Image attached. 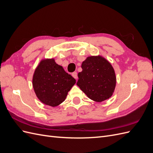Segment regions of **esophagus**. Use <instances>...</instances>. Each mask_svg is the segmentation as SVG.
<instances>
[{
  "label": "esophagus",
  "mask_w": 153,
  "mask_h": 153,
  "mask_svg": "<svg viewBox=\"0 0 153 153\" xmlns=\"http://www.w3.org/2000/svg\"><path fill=\"white\" fill-rule=\"evenodd\" d=\"M72 76L74 78H75V79L76 80L77 79V73L76 72H73L72 73Z\"/></svg>",
  "instance_id": "obj_1"
}]
</instances>
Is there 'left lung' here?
Here are the masks:
<instances>
[{
	"instance_id": "left-lung-1",
	"label": "left lung",
	"mask_w": 153,
	"mask_h": 153,
	"mask_svg": "<svg viewBox=\"0 0 153 153\" xmlns=\"http://www.w3.org/2000/svg\"><path fill=\"white\" fill-rule=\"evenodd\" d=\"M81 67L76 85L96 102L108 100L116 85V76L110 62L101 55H91L82 62Z\"/></svg>"
}]
</instances>
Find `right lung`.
Here are the masks:
<instances>
[{"mask_svg": "<svg viewBox=\"0 0 153 153\" xmlns=\"http://www.w3.org/2000/svg\"><path fill=\"white\" fill-rule=\"evenodd\" d=\"M76 80L64 71L53 58L42 59L32 76V86L39 101L46 105L57 106L66 100Z\"/></svg>", "mask_w": 153, "mask_h": 153, "instance_id": "1", "label": "right lung"}]
</instances>
